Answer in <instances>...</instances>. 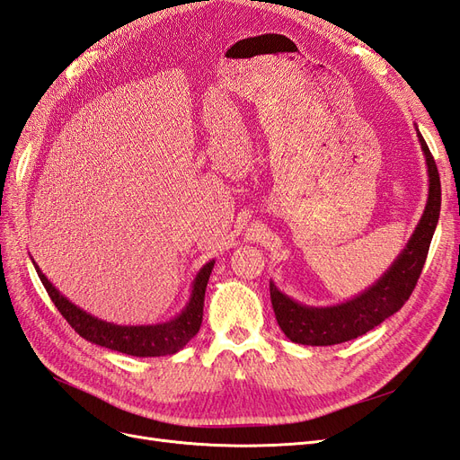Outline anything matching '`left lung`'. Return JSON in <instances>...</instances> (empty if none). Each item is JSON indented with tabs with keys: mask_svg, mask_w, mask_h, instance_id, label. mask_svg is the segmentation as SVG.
<instances>
[{
	"mask_svg": "<svg viewBox=\"0 0 460 460\" xmlns=\"http://www.w3.org/2000/svg\"><path fill=\"white\" fill-rule=\"evenodd\" d=\"M428 166V201L405 249L382 276L363 294L330 307H309L288 297L270 280V301L286 336L301 345H336L370 332L395 314L411 297L424 269L428 249L434 238L441 208V184L434 157L416 128Z\"/></svg>",
	"mask_w": 460,
	"mask_h": 460,
	"instance_id": "left-lung-1",
	"label": "left lung"
}]
</instances>
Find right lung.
Instances as JSON below:
<instances>
[{
	"label": "right lung",
	"mask_w": 460,
	"mask_h": 460,
	"mask_svg": "<svg viewBox=\"0 0 460 460\" xmlns=\"http://www.w3.org/2000/svg\"><path fill=\"white\" fill-rule=\"evenodd\" d=\"M34 262V261H32ZM215 267V261H208L199 269L198 276L193 278L191 294L186 307L180 311L174 318L166 323L157 324H137V326H122L107 323V320L97 318L84 309L76 307L75 303L68 301L61 291L55 288L46 274L40 270L34 262V269L44 284L48 296L55 303V307L65 316L68 324L78 332V336L84 340L107 347L111 351L127 353L132 357H163L174 355L196 336L203 320V301L208 276Z\"/></svg>",
	"instance_id": "obj_1"
}]
</instances>
